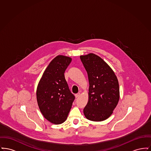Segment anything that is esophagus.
<instances>
[{
  "label": "esophagus",
  "instance_id": "esophagus-1",
  "mask_svg": "<svg viewBox=\"0 0 151 151\" xmlns=\"http://www.w3.org/2000/svg\"><path fill=\"white\" fill-rule=\"evenodd\" d=\"M80 96V93H78L76 94H75V97H76V98H78Z\"/></svg>",
  "mask_w": 151,
  "mask_h": 151
}]
</instances>
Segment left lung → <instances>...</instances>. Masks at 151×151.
I'll use <instances>...</instances> for the list:
<instances>
[{"label":"left lung","instance_id":"8db88e82","mask_svg":"<svg viewBox=\"0 0 151 151\" xmlns=\"http://www.w3.org/2000/svg\"><path fill=\"white\" fill-rule=\"evenodd\" d=\"M80 58L89 83L88 101L84 114L90 121H104L112 114L119 100L118 79L110 66L98 55L90 53Z\"/></svg>","mask_w":151,"mask_h":151}]
</instances>
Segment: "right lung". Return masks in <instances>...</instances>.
<instances>
[{
    "label": "right lung",
    "instance_id": "right-lung-1",
    "mask_svg": "<svg viewBox=\"0 0 151 151\" xmlns=\"http://www.w3.org/2000/svg\"><path fill=\"white\" fill-rule=\"evenodd\" d=\"M72 59L64 55L54 58L43 72L37 88V100L43 116L52 123L65 122L75 96L65 79V71Z\"/></svg>",
    "mask_w": 151,
    "mask_h": 151
}]
</instances>
